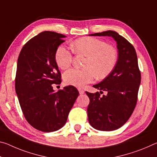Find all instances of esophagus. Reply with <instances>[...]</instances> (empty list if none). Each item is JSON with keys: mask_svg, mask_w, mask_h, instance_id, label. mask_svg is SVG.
<instances>
[{"mask_svg": "<svg viewBox=\"0 0 157 157\" xmlns=\"http://www.w3.org/2000/svg\"><path fill=\"white\" fill-rule=\"evenodd\" d=\"M78 91H79V94H83L84 93V91L82 89H81V88H79L78 89Z\"/></svg>", "mask_w": 157, "mask_h": 157, "instance_id": "obj_1", "label": "esophagus"}]
</instances>
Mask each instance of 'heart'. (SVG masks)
I'll return each mask as SVG.
<instances>
[{
  "label": "heart",
  "instance_id": "b5f03b06",
  "mask_svg": "<svg viewBox=\"0 0 157 157\" xmlns=\"http://www.w3.org/2000/svg\"><path fill=\"white\" fill-rule=\"evenodd\" d=\"M75 53L86 56L84 69H70L63 75V79L68 85L80 87L90 83L96 77L102 79L111 73L117 62L116 49L108 45L101 40L84 37L75 40L71 44ZM73 54L63 46L58 47L55 53V61L59 68L65 70L72 63Z\"/></svg>",
  "mask_w": 157,
  "mask_h": 157
}]
</instances>
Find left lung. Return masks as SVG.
Returning <instances> with one entry per match:
<instances>
[{
  "label": "left lung",
  "instance_id": "left-lung-1",
  "mask_svg": "<svg viewBox=\"0 0 157 157\" xmlns=\"http://www.w3.org/2000/svg\"><path fill=\"white\" fill-rule=\"evenodd\" d=\"M89 36H110L117 42L118 59L115 67L103 81L93 86L101 90L100 93L86 91L90 100L87 108L89 124L97 130L114 131L128 121L136 108L141 79L137 54L132 44L115 31ZM103 90L108 94L101 97Z\"/></svg>",
  "mask_w": 157,
  "mask_h": 157
}]
</instances>
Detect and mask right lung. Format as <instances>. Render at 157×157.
<instances>
[{
	"mask_svg": "<svg viewBox=\"0 0 157 157\" xmlns=\"http://www.w3.org/2000/svg\"><path fill=\"white\" fill-rule=\"evenodd\" d=\"M66 36L43 31L24 44L17 61L15 90L27 121L37 130L52 132L65 125L79 95L75 86L55 92L61 73L55 53Z\"/></svg>",
	"mask_w": 157,
	"mask_h": 157,
	"instance_id": "right-lung-1",
	"label": "right lung"
}]
</instances>
